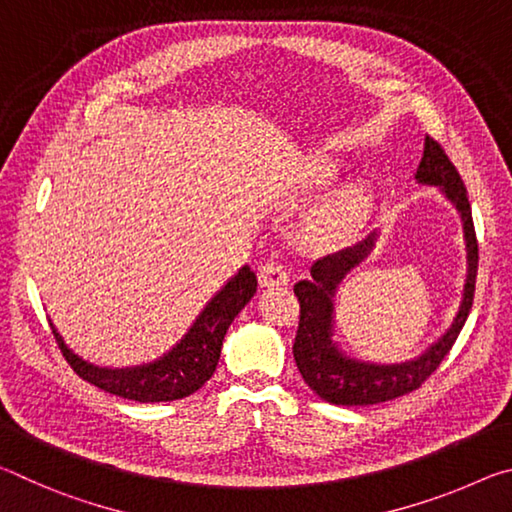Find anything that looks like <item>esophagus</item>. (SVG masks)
I'll list each match as a JSON object with an SVG mask.
<instances>
[{
	"mask_svg": "<svg viewBox=\"0 0 512 512\" xmlns=\"http://www.w3.org/2000/svg\"><path fill=\"white\" fill-rule=\"evenodd\" d=\"M259 284L266 289L271 287H284V284H289V273L287 268H284L280 262H266L259 266Z\"/></svg>",
	"mask_w": 512,
	"mask_h": 512,
	"instance_id": "1",
	"label": "esophagus"
}]
</instances>
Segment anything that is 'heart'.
<instances>
[{"instance_id": "b5f03b06", "label": "heart", "mask_w": 512, "mask_h": 512, "mask_svg": "<svg viewBox=\"0 0 512 512\" xmlns=\"http://www.w3.org/2000/svg\"><path fill=\"white\" fill-rule=\"evenodd\" d=\"M339 176V167L329 158H316L307 167V185L309 187H327ZM372 205V192L368 183L357 180L348 187H343L332 201L325 205V210L318 216V230L325 237L339 239L350 235L357 225L366 219Z\"/></svg>"}]
</instances>
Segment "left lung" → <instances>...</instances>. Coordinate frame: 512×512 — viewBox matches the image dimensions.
<instances>
[{"label": "left lung", "instance_id": "8db88e82", "mask_svg": "<svg viewBox=\"0 0 512 512\" xmlns=\"http://www.w3.org/2000/svg\"><path fill=\"white\" fill-rule=\"evenodd\" d=\"M420 185L438 187L449 203L456 207L463 223L465 239V284L458 302L456 316L438 341H433L418 357L402 363H375L348 357L334 341V296L339 284L352 268H357L375 248L379 232L370 235L339 253H332L311 264L309 280H300L293 293L300 302V325L293 343V357L305 384L320 400L339 406H368L395 400L422 386L440 361L452 350L456 336L467 320L474 300L476 266H479V244H476L472 207L467 201V189L447 153L436 140L424 137L420 167L415 171Z\"/></svg>", "mask_w": 512, "mask_h": 512}]
</instances>
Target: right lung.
Wrapping results in <instances>:
<instances>
[{
    "label": "right lung",
    "instance_id": "right-lung-1",
    "mask_svg": "<svg viewBox=\"0 0 512 512\" xmlns=\"http://www.w3.org/2000/svg\"><path fill=\"white\" fill-rule=\"evenodd\" d=\"M257 291V275L250 266L239 271L216 291L196 316L194 325L160 359L131 368H106L79 357L49 320L58 348L76 375L101 391L133 402H173L196 393L214 375L221 357V345L232 320Z\"/></svg>",
    "mask_w": 512,
    "mask_h": 512
}]
</instances>
